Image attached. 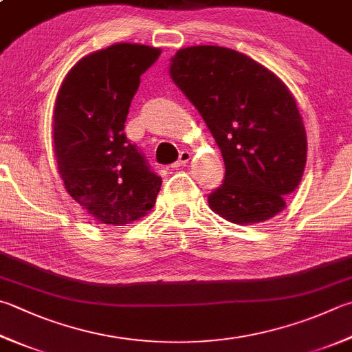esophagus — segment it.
<instances>
[{"label": "esophagus", "mask_w": 352, "mask_h": 352, "mask_svg": "<svg viewBox=\"0 0 352 352\" xmlns=\"http://www.w3.org/2000/svg\"><path fill=\"white\" fill-rule=\"evenodd\" d=\"M191 159V155H190V151H187V150H184V151H181V155H179V159L177 161L171 165V167L173 168H179V167H182V165H185L187 164L188 161Z\"/></svg>", "instance_id": "34e87169"}]
</instances>
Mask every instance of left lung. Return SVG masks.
Segmentation results:
<instances>
[{"label":"left lung","mask_w":352,"mask_h":352,"mask_svg":"<svg viewBox=\"0 0 352 352\" xmlns=\"http://www.w3.org/2000/svg\"><path fill=\"white\" fill-rule=\"evenodd\" d=\"M170 75L204 118L223 157L225 177L208 196L210 208L239 225L279 214L307 164L302 116L282 79L219 45L177 50Z\"/></svg>","instance_id":"obj_1"}]
</instances>
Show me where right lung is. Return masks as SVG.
<instances>
[{
    "mask_svg": "<svg viewBox=\"0 0 352 352\" xmlns=\"http://www.w3.org/2000/svg\"><path fill=\"white\" fill-rule=\"evenodd\" d=\"M161 49L119 43L84 56L59 87L53 147L67 193L95 221L125 227L155 207L162 179L124 133L141 75Z\"/></svg>",
    "mask_w": 352,
    "mask_h": 352,
    "instance_id": "right-lung-1",
    "label": "right lung"
}]
</instances>
